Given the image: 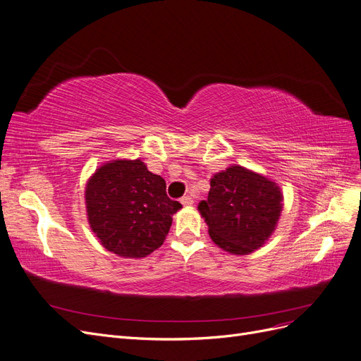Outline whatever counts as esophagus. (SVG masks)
I'll return each instance as SVG.
<instances>
[{
  "label": "esophagus",
  "mask_w": 361,
  "mask_h": 361,
  "mask_svg": "<svg viewBox=\"0 0 361 361\" xmlns=\"http://www.w3.org/2000/svg\"><path fill=\"white\" fill-rule=\"evenodd\" d=\"M180 203H182L183 206H192L194 200L190 197V195H185V197H182V199H180Z\"/></svg>",
  "instance_id": "34e87169"
}]
</instances>
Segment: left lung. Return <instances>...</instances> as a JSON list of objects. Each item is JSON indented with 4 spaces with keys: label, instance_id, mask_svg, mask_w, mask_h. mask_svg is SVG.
Wrapping results in <instances>:
<instances>
[{
    "label": "left lung",
    "instance_id": "left-lung-1",
    "mask_svg": "<svg viewBox=\"0 0 361 361\" xmlns=\"http://www.w3.org/2000/svg\"><path fill=\"white\" fill-rule=\"evenodd\" d=\"M197 207L212 243L227 253L245 256L274 233L283 192L272 179L235 164L214 174L207 200Z\"/></svg>",
    "mask_w": 361,
    "mask_h": 361
}]
</instances>
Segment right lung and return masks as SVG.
<instances>
[{
    "label": "right lung",
    "instance_id": "right-lung-1",
    "mask_svg": "<svg viewBox=\"0 0 361 361\" xmlns=\"http://www.w3.org/2000/svg\"><path fill=\"white\" fill-rule=\"evenodd\" d=\"M87 220L111 253L141 259L166 241L173 214L182 204L167 197L166 180L141 159H113L97 167L85 183Z\"/></svg>",
    "mask_w": 361,
    "mask_h": 361
}]
</instances>
